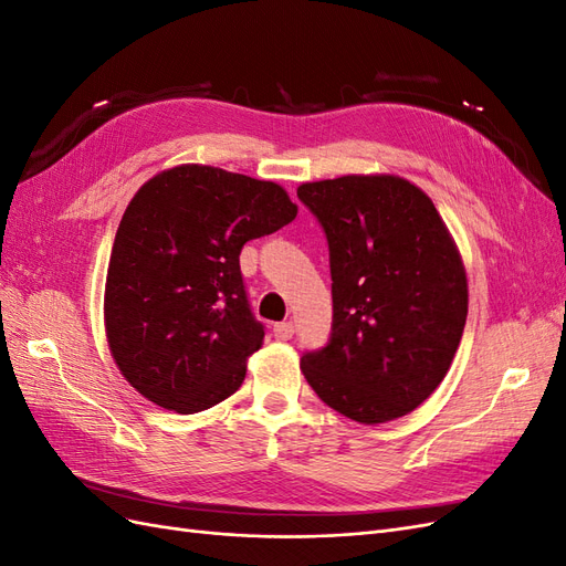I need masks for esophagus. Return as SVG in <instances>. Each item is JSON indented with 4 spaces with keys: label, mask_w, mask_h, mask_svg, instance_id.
<instances>
[{
    "label": "esophagus",
    "mask_w": 566,
    "mask_h": 566,
    "mask_svg": "<svg viewBox=\"0 0 566 566\" xmlns=\"http://www.w3.org/2000/svg\"><path fill=\"white\" fill-rule=\"evenodd\" d=\"M273 335H276L279 339H290L295 335V325L290 321H283V323H276L273 325Z\"/></svg>",
    "instance_id": "34e87169"
}]
</instances>
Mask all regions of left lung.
<instances>
[{
    "label": "left lung",
    "instance_id": "left-lung-1",
    "mask_svg": "<svg viewBox=\"0 0 566 566\" xmlns=\"http://www.w3.org/2000/svg\"><path fill=\"white\" fill-rule=\"evenodd\" d=\"M328 238L333 333L302 356L318 399L361 424L408 416L447 378L468 318V273L422 188L347 175L297 188Z\"/></svg>",
    "mask_w": 566,
    "mask_h": 566
}]
</instances>
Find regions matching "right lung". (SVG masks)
Listing matches in <instances>:
<instances>
[{"mask_svg": "<svg viewBox=\"0 0 566 566\" xmlns=\"http://www.w3.org/2000/svg\"><path fill=\"white\" fill-rule=\"evenodd\" d=\"M295 217L281 184L210 165L163 169L134 193L111 252L104 325L115 366L142 397L188 416L243 385L264 328L238 254Z\"/></svg>", "mask_w": 566, "mask_h": 566, "instance_id": "obj_1", "label": "right lung"}]
</instances>
